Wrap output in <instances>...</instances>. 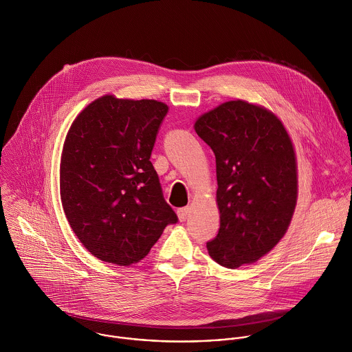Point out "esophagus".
I'll return each mask as SVG.
<instances>
[{
  "label": "esophagus",
  "mask_w": 352,
  "mask_h": 352,
  "mask_svg": "<svg viewBox=\"0 0 352 352\" xmlns=\"http://www.w3.org/2000/svg\"><path fill=\"white\" fill-rule=\"evenodd\" d=\"M188 214H190V207H182V208L177 210V217H179V219H180L182 222L187 219Z\"/></svg>",
  "instance_id": "obj_1"
}]
</instances>
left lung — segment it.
Returning <instances> with one entry per match:
<instances>
[{
    "instance_id": "obj_1",
    "label": "left lung",
    "mask_w": 352,
    "mask_h": 352,
    "mask_svg": "<svg viewBox=\"0 0 352 352\" xmlns=\"http://www.w3.org/2000/svg\"><path fill=\"white\" fill-rule=\"evenodd\" d=\"M194 129L217 164L219 232L207 243L208 254L228 268L256 263L278 245L294 215L293 141L272 111L240 99L201 113Z\"/></svg>"
}]
</instances>
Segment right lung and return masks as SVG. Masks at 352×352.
I'll use <instances>...</instances> for the list:
<instances>
[{
  "instance_id": "1",
  "label": "right lung",
  "mask_w": 352,
  "mask_h": 352,
  "mask_svg": "<svg viewBox=\"0 0 352 352\" xmlns=\"http://www.w3.org/2000/svg\"><path fill=\"white\" fill-rule=\"evenodd\" d=\"M169 107L104 95L73 120L60 154L59 192L70 228L101 261L142 260L177 217L151 162Z\"/></svg>"
}]
</instances>
